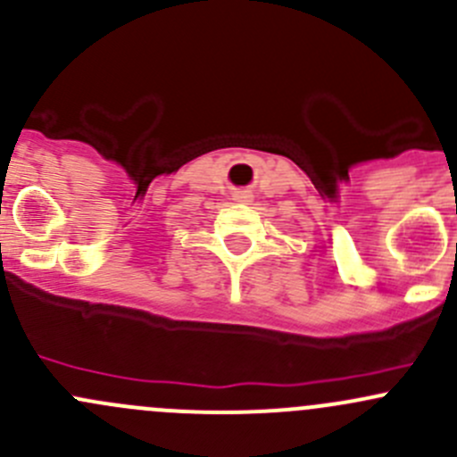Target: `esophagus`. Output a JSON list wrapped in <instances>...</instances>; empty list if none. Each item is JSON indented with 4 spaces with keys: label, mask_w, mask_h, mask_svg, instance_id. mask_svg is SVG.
<instances>
[{
    "label": "esophagus",
    "mask_w": 457,
    "mask_h": 457,
    "mask_svg": "<svg viewBox=\"0 0 457 457\" xmlns=\"http://www.w3.org/2000/svg\"><path fill=\"white\" fill-rule=\"evenodd\" d=\"M237 199H238V201H245V199H247V196H237Z\"/></svg>",
    "instance_id": "1"
}]
</instances>
